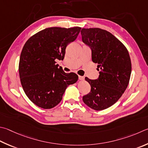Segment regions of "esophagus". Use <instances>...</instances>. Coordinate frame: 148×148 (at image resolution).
Listing matches in <instances>:
<instances>
[{
  "label": "esophagus",
  "instance_id": "1",
  "mask_svg": "<svg viewBox=\"0 0 148 148\" xmlns=\"http://www.w3.org/2000/svg\"><path fill=\"white\" fill-rule=\"evenodd\" d=\"M78 77H79V80H84V79H85V77L83 76H79Z\"/></svg>",
  "mask_w": 148,
  "mask_h": 148
}]
</instances>
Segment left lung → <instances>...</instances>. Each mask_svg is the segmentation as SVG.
<instances>
[{
    "instance_id": "left-lung-1",
    "label": "left lung",
    "mask_w": 148,
    "mask_h": 148,
    "mask_svg": "<svg viewBox=\"0 0 148 148\" xmlns=\"http://www.w3.org/2000/svg\"><path fill=\"white\" fill-rule=\"evenodd\" d=\"M82 41L92 50V62L97 63L99 77L85 80L90 92L83 96L87 106L96 111L114 104L124 92L130 82L131 62L126 47L110 32L100 28H82Z\"/></svg>"
}]
</instances>
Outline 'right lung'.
Returning <instances> with one entry per match:
<instances>
[{"label":"right lung","mask_w":148,"mask_h":148,"mask_svg":"<svg viewBox=\"0 0 148 148\" xmlns=\"http://www.w3.org/2000/svg\"><path fill=\"white\" fill-rule=\"evenodd\" d=\"M80 27H52L37 32L28 39L21 53L18 72L26 95L42 109H51L60 103L66 87L78 76L65 73L56 65L63 60L65 49L76 40Z\"/></svg>","instance_id":"1"}]
</instances>
